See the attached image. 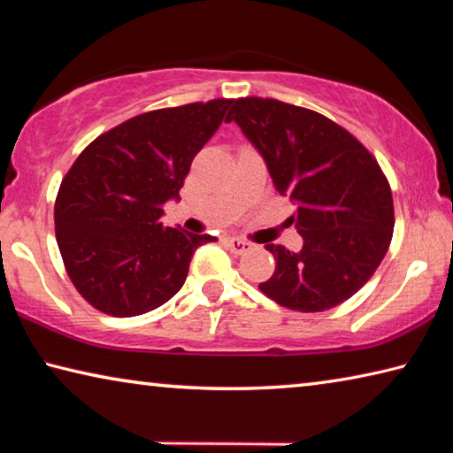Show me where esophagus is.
Here are the masks:
<instances>
[{
  "label": "esophagus",
  "mask_w": 453,
  "mask_h": 453,
  "mask_svg": "<svg viewBox=\"0 0 453 453\" xmlns=\"http://www.w3.org/2000/svg\"><path fill=\"white\" fill-rule=\"evenodd\" d=\"M227 245H229V250H232L237 256L248 254V251L251 250V243L242 240V237H227Z\"/></svg>",
  "instance_id": "34e87169"
}]
</instances>
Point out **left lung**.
Returning a JSON list of instances; mask_svg holds the SVG:
<instances>
[{
	"label": "left lung",
	"mask_w": 453,
	"mask_h": 453,
	"mask_svg": "<svg viewBox=\"0 0 453 453\" xmlns=\"http://www.w3.org/2000/svg\"><path fill=\"white\" fill-rule=\"evenodd\" d=\"M235 121L264 157L275 189L297 205L303 248L267 245L275 272L259 289L283 308L326 311L378 270L394 234V199L378 162L346 129L305 107L242 97Z\"/></svg>",
	"instance_id": "obj_1"
}]
</instances>
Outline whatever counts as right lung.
I'll use <instances>...</instances> for the list:
<instances>
[{"instance_id": "1", "label": "right lung", "mask_w": 453, "mask_h": 453, "mask_svg": "<svg viewBox=\"0 0 453 453\" xmlns=\"http://www.w3.org/2000/svg\"><path fill=\"white\" fill-rule=\"evenodd\" d=\"M232 99L142 113L91 142L61 181L56 235L75 289L107 316H142L178 294L208 234L165 227L196 153Z\"/></svg>"}]
</instances>
